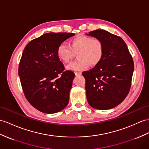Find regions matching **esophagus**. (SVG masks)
<instances>
[{
  "instance_id": "34e87169",
  "label": "esophagus",
  "mask_w": 149,
  "mask_h": 149,
  "mask_svg": "<svg viewBox=\"0 0 149 149\" xmlns=\"http://www.w3.org/2000/svg\"><path fill=\"white\" fill-rule=\"evenodd\" d=\"M74 74L76 76H78V75H81V72H75Z\"/></svg>"
}]
</instances>
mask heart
<instances>
[{
	"label": "heart",
	"mask_w": 149,
	"mask_h": 149,
	"mask_svg": "<svg viewBox=\"0 0 149 149\" xmlns=\"http://www.w3.org/2000/svg\"><path fill=\"white\" fill-rule=\"evenodd\" d=\"M104 53V44L99 38L78 36L70 40L68 46L61 44L57 49V56L63 64L70 63L77 54L78 60L68 65L70 71H82L93 67L102 61Z\"/></svg>",
	"instance_id": "heart-1"
}]
</instances>
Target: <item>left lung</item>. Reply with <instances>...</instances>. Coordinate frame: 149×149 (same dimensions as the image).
<instances>
[{
	"mask_svg": "<svg viewBox=\"0 0 149 149\" xmlns=\"http://www.w3.org/2000/svg\"><path fill=\"white\" fill-rule=\"evenodd\" d=\"M86 35L100 39L104 48L100 63L82 73L86 99L93 108L110 109L121 104L130 92L134 70L132 56L120 37L103 30Z\"/></svg>",
	"mask_w": 149,
	"mask_h": 149,
	"instance_id": "left-lung-1",
	"label": "left lung"
}]
</instances>
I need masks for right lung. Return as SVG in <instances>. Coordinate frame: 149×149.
I'll list each match as a JSON object with an SVG mask.
<instances>
[{"label": "right lung", "mask_w": 149, "mask_h": 149, "mask_svg": "<svg viewBox=\"0 0 149 149\" xmlns=\"http://www.w3.org/2000/svg\"><path fill=\"white\" fill-rule=\"evenodd\" d=\"M72 33H47L28 43L21 56L18 74L25 97L32 106L47 114L67 106L74 73L64 71L57 49Z\"/></svg>", "instance_id": "add662e5"}]
</instances>
